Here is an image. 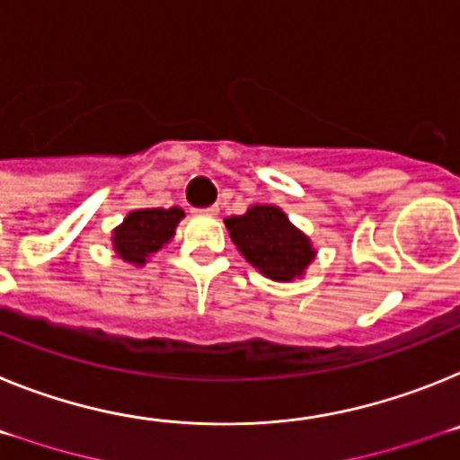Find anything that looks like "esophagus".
<instances>
[{"label":"esophagus","instance_id":"1","mask_svg":"<svg viewBox=\"0 0 460 460\" xmlns=\"http://www.w3.org/2000/svg\"><path fill=\"white\" fill-rule=\"evenodd\" d=\"M199 213H201V215H208V217H215V215L219 213V208H217V206H208V208H201V210H199Z\"/></svg>","mask_w":460,"mask_h":460}]
</instances>
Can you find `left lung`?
Returning <instances> with one entry per match:
<instances>
[{"label":"left lung","mask_w":460,"mask_h":460,"mask_svg":"<svg viewBox=\"0 0 460 460\" xmlns=\"http://www.w3.org/2000/svg\"><path fill=\"white\" fill-rule=\"evenodd\" d=\"M226 229L243 257L270 279L289 282L314 259L310 241L275 206H254L229 217Z\"/></svg>","instance_id":"1"}]
</instances>
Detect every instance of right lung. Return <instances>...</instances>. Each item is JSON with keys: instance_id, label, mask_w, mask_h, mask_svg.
<instances>
[{"instance_id": "right-lung-1", "label": "right lung", "mask_w": 460, "mask_h": 460, "mask_svg": "<svg viewBox=\"0 0 460 460\" xmlns=\"http://www.w3.org/2000/svg\"><path fill=\"white\" fill-rule=\"evenodd\" d=\"M185 217L181 208H146L134 210L113 231L115 252L129 263H146V257L157 252L164 243L171 241L178 222Z\"/></svg>"}]
</instances>
